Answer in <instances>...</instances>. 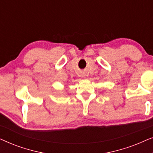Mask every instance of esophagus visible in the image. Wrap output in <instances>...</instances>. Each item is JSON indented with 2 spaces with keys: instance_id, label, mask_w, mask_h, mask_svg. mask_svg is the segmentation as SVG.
Masks as SVG:
<instances>
[{
  "instance_id": "1",
  "label": "esophagus",
  "mask_w": 153,
  "mask_h": 153,
  "mask_svg": "<svg viewBox=\"0 0 153 153\" xmlns=\"http://www.w3.org/2000/svg\"><path fill=\"white\" fill-rule=\"evenodd\" d=\"M85 76V74H84V75H83V76Z\"/></svg>"
}]
</instances>
